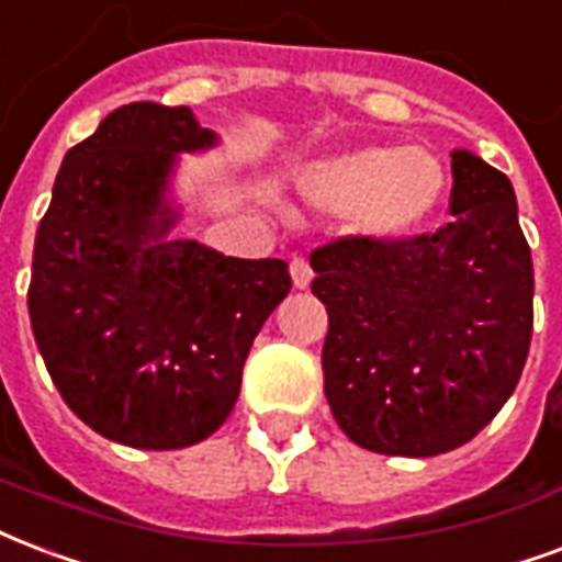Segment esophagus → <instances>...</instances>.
<instances>
[{"mask_svg": "<svg viewBox=\"0 0 562 562\" xmlns=\"http://www.w3.org/2000/svg\"><path fill=\"white\" fill-rule=\"evenodd\" d=\"M289 268H291V280H294V285H297V289H306V285L312 282V265L306 262L303 256H294Z\"/></svg>", "mask_w": 562, "mask_h": 562, "instance_id": "obj_1", "label": "esophagus"}]
</instances>
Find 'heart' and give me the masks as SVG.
Here are the masks:
<instances>
[{
	"mask_svg": "<svg viewBox=\"0 0 562 562\" xmlns=\"http://www.w3.org/2000/svg\"><path fill=\"white\" fill-rule=\"evenodd\" d=\"M310 191L329 212H353L362 233L395 241L418 229L439 205L445 173L424 149L371 147L321 165Z\"/></svg>",
	"mask_w": 562,
	"mask_h": 562,
	"instance_id": "obj_1",
	"label": "heart"
}]
</instances>
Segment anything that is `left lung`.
<instances>
[{"instance_id":"left-lung-1","label":"left lung","mask_w":562,"mask_h":562,"mask_svg":"<svg viewBox=\"0 0 562 562\" xmlns=\"http://www.w3.org/2000/svg\"><path fill=\"white\" fill-rule=\"evenodd\" d=\"M451 224L315 247L327 306L324 395L350 442L436 457L481 434L519 383L533 333V259L509 179L451 156Z\"/></svg>"}]
</instances>
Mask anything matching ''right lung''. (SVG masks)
Wrapping results in <instances>:
<instances>
[{
	"label": "right lung",
	"instance_id": "add662e5",
	"mask_svg": "<svg viewBox=\"0 0 562 562\" xmlns=\"http://www.w3.org/2000/svg\"><path fill=\"white\" fill-rule=\"evenodd\" d=\"M214 132L128 102L64 156L37 226L29 318L64 404L111 442L173 451L233 413L252 338L289 294L282 259L165 241L177 153Z\"/></svg>",
	"mask_w": 562,
	"mask_h": 562
}]
</instances>
